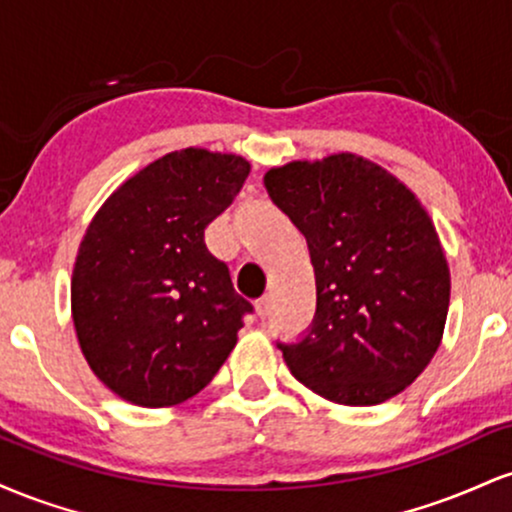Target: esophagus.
<instances>
[{"mask_svg": "<svg viewBox=\"0 0 512 512\" xmlns=\"http://www.w3.org/2000/svg\"><path fill=\"white\" fill-rule=\"evenodd\" d=\"M255 310H257V315L262 317V320H264V317H269V313H272V298H269V296L260 298V301L255 303Z\"/></svg>", "mask_w": 512, "mask_h": 512, "instance_id": "esophagus-1", "label": "esophagus"}]
</instances>
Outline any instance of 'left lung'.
I'll return each instance as SVG.
<instances>
[{
    "instance_id": "left-lung-1",
    "label": "left lung",
    "mask_w": 512,
    "mask_h": 512,
    "mask_svg": "<svg viewBox=\"0 0 512 512\" xmlns=\"http://www.w3.org/2000/svg\"><path fill=\"white\" fill-rule=\"evenodd\" d=\"M264 185L308 240L315 269L313 327L279 344L286 366L344 407L407 390L436 356L450 305V267L424 204L349 151L269 168Z\"/></svg>"
}]
</instances>
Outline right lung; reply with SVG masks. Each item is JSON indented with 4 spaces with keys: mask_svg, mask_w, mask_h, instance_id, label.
<instances>
[{
    "mask_svg": "<svg viewBox=\"0 0 512 512\" xmlns=\"http://www.w3.org/2000/svg\"><path fill=\"white\" fill-rule=\"evenodd\" d=\"M250 175L221 151H170L101 204L76 252L72 320L96 378L146 409L187 402L223 366L252 305L204 231Z\"/></svg>",
    "mask_w": 512,
    "mask_h": 512,
    "instance_id": "1",
    "label": "right lung"
}]
</instances>
